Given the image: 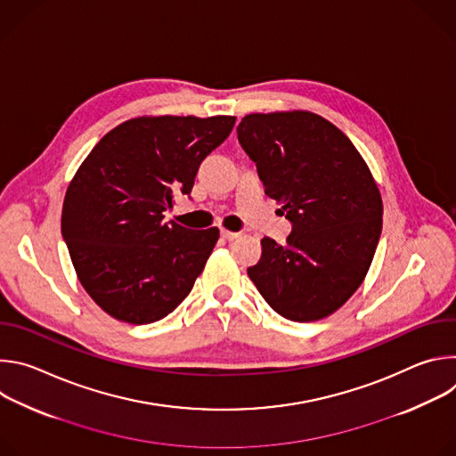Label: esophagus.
Returning a JSON list of instances; mask_svg holds the SVG:
<instances>
[{
    "instance_id": "obj_1",
    "label": "esophagus",
    "mask_w": 456,
    "mask_h": 456,
    "mask_svg": "<svg viewBox=\"0 0 456 456\" xmlns=\"http://www.w3.org/2000/svg\"><path fill=\"white\" fill-rule=\"evenodd\" d=\"M222 238L224 240H227V241H232V240H236L238 236H240V232H232V231H227V229H222Z\"/></svg>"
}]
</instances>
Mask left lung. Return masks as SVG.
Wrapping results in <instances>:
<instances>
[{
    "mask_svg": "<svg viewBox=\"0 0 456 456\" xmlns=\"http://www.w3.org/2000/svg\"><path fill=\"white\" fill-rule=\"evenodd\" d=\"M238 141L292 222L283 245L262 240L247 269L283 317L310 322L341 308L364 281L382 229L377 182L352 141L306 110L248 113Z\"/></svg>",
    "mask_w": 456,
    "mask_h": 456,
    "instance_id": "8db88e82",
    "label": "left lung"
}]
</instances>
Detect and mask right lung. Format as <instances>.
Instances as JSON below:
<instances>
[{
  "mask_svg": "<svg viewBox=\"0 0 456 456\" xmlns=\"http://www.w3.org/2000/svg\"><path fill=\"white\" fill-rule=\"evenodd\" d=\"M236 117L142 115L108 132L64 194L61 231L88 296L129 324L155 322L191 292L220 231L164 224Z\"/></svg>",
  "mask_w": 456,
  "mask_h": 456,
  "instance_id": "obj_1",
  "label": "right lung"
}]
</instances>
